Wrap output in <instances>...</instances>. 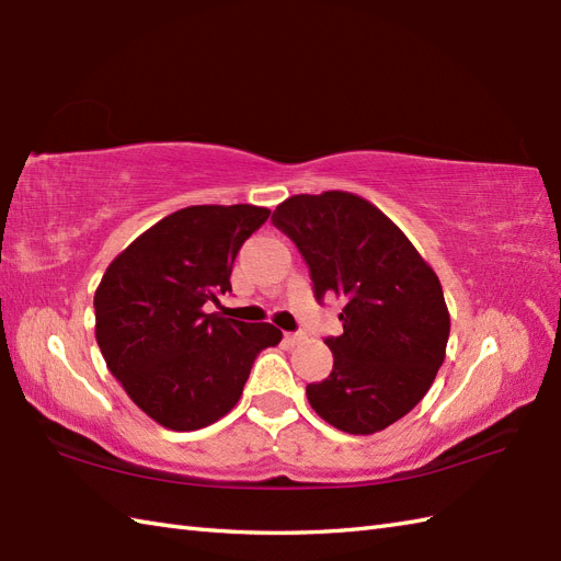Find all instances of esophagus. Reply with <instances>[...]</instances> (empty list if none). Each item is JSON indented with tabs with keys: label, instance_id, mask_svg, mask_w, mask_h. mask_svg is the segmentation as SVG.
I'll list each match as a JSON object with an SVG mask.
<instances>
[{
	"label": "esophagus",
	"instance_id": "34e87169",
	"mask_svg": "<svg viewBox=\"0 0 561 561\" xmlns=\"http://www.w3.org/2000/svg\"><path fill=\"white\" fill-rule=\"evenodd\" d=\"M284 340H287L289 344H296V342H304V340H306V332H287V335H284Z\"/></svg>",
	"mask_w": 561,
	"mask_h": 561
}]
</instances>
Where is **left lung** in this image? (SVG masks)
<instances>
[{
  "instance_id": "left-lung-1",
  "label": "left lung",
  "mask_w": 561,
  "mask_h": 561,
  "mask_svg": "<svg viewBox=\"0 0 561 561\" xmlns=\"http://www.w3.org/2000/svg\"><path fill=\"white\" fill-rule=\"evenodd\" d=\"M272 224L299 248L316 299L344 301V332L325 337L332 374L306 386L311 408L347 434L398 422L446 356L450 316L436 272L383 211L342 190L284 199Z\"/></svg>"
}]
</instances>
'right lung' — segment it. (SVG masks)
Returning <instances> with one entry per match:
<instances>
[{
  "mask_svg": "<svg viewBox=\"0 0 561 561\" xmlns=\"http://www.w3.org/2000/svg\"><path fill=\"white\" fill-rule=\"evenodd\" d=\"M253 205L178 209L117 255L93 296L96 342L141 412L195 432L233 410L255 356L282 340L270 323L207 313L231 291L238 250L267 221Z\"/></svg>",
  "mask_w": 561,
  "mask_h": 561,
  "instance_id": "add662e5",
  "label": "right lung"
}]
</instances>
